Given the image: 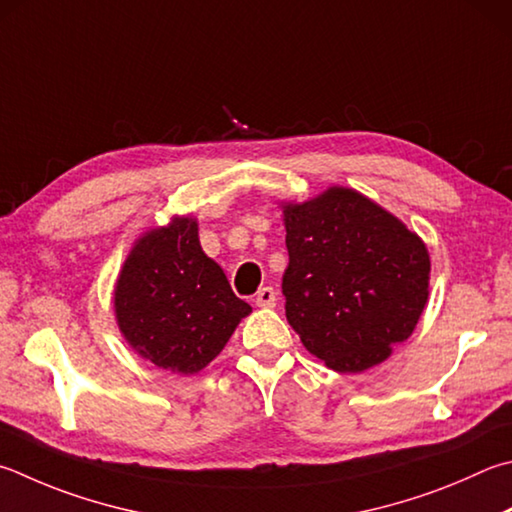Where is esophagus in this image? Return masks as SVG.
<instances>
[{
    "label": "esophagus",
    "mask_w": 512,
    "mask_h": 512,
    "mask_svg": "<svg viewBox=\"0 0 512 512\" xmlns=\"http://www.w3.org/2000/svg\"><path fill=\"white\" fill-rule=\"evenodd\" d=\"M275 302H277V295H275V291H273L271 286L259 288L257 295H255V304H257V306H264V309H271V306H275Z\"/></svg>",
    "instance_id": "1"
}]
</instances>
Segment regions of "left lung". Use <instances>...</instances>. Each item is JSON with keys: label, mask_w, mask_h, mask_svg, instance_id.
Instances as JSON below:
<instances>
[{"label": "left lung", "mask_w": 512, "mask_h": 512, "mask_svg": "<svg viewBox=\"0 0 512 512\" xmlns=\"http://www.w3.org/2000/svg\"><path fill=\"white\" fill-rule=\"evenodd\" d=\"M286 320L324 365L356 374L412 336L427 302L430 255L374 201L347 188L284 208Z\"/></svg>", "instance_id": "left-lung-1"}]
</instances>
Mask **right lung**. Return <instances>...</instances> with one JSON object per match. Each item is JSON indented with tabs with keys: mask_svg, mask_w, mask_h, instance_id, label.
Here are the masks:
<instances>
[{
	"mask_svg": "<svg viewBox=\"0 0 512 512\" xmlns=\"http://www.w3.org/2000/svg\"><path fill=\"white\" fill-rule=\"evenodd\" d=\"M114 306L129 345L174 374H197L215 360L250 313L201 250L192 219H176L138 241L118 277Z\"/></svg>",
	"mask_w": 512,
	"mask_h": 512,
	"instance_id": "right-lung-1",
	"label": "right lung"
}]
</instances>
